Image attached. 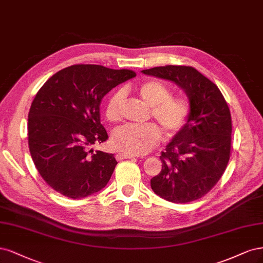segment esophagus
Masks as SVG:
<instances>
[{
    "instance_id": "esophagus-1",
    "label": "esophagus",
    "mask_w": 263,
    "mask_h": 263,
    "mask_svg": "<svg viewBox=\"0 0 263 263\" xmlns=\"http://www.w3.org/2000/svg\"><path fill=\"white\" fill-rule=\"evenodd\" d=\"M135 155H131V154H125V153H118L116 155V159L118 160H122V159H126V158H134Z\"/></svg>"
}]
</instances>
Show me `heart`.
<instances>
[{
	"label": "heart",
	"instance_id": "b5f03b06",
	"mask_svg": "<svg viewBox=\"0 0 263 263\" xmlns=\"http://www.w3.org/2000/svg\"><path fill=\"white\" fill-rule=\"evenodd\" d=\"M139 96L147 106L151 114L167 137H174L187 124L191 106L184 97L172 96L173 91L167 84L158 80L144 81L138 88ZM124 90L118 89L109 97L106 105V117L109 121L120 119ZM160 141V131L155 124L143 126L123 125L111 137L112 146L119 152L131 155H143L153 149Z\"/></svg>",
	"mask_w": 263,
	"mask_h": 263
}]
</instances>
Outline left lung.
I'll return each mask as SVG.
<instances>
[{
	"label": "left lung",
	"mask_w": 263,
	"mask_h": 263,
	"mask_svg": "<svg viewBox=\"0 0 263 263\" xmlns=\"http://www.w3.org/2000/svg\"><path fill=\"white\" fill-rule=\"evenodd\" d=\"M142 72L176 83L191 106L187 124L159 156L162 171L151 179L152 189L174 203L204 197L221 179L231 157L232 117L224 96L192 66H156Z\"/></svg>",
	"instance_id": "8db88e82"
}]
</instances>
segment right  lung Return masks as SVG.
Returning a JSON list of instances; mask_svg holds the SVG:
<instances>
[{
	"instance_id": "obj_1",
	"label": "right lung",
	"mask_w": 263,
	"mask_h": 263,
	"mask_svg": "<svg viewBox=\"0 0 263 263\" xmlns=\"http://www.w3.org/2000/svg\"><path fill=\"white\" fill-rule=\"evenodd\" d=\"M137 75L97 64H75L50 78L28 114V145L48 185L71 199L100 191L118 164L114 154L90 149L108 140L100 123L103 97Z\"/></svg>"
}]
</instances>
